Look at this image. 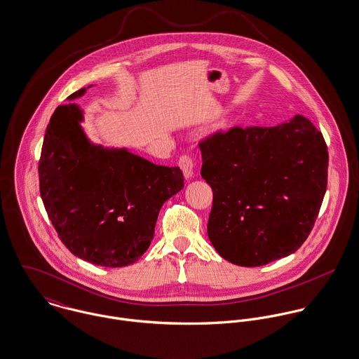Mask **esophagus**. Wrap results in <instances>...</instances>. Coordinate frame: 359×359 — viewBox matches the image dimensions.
Wrapping results in <instances>:
<instances>
[{"mask_svg":"<svg viewBox=\"0 0 359 359\" xmlns=\"http://www.w3.org/2000/svg\"><path fill=\"white\" fill-rule=\"evenodd\" d=\"M179 166L183 170V175L186 179H191L193 177V170H194V161L191 158V156L184 154L179 158Z\"/></svg>","mask_w":359,"mask_h":359,"instance_id":"obj_1","label":"esophagus"}]
</instances>
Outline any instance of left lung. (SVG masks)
<instances>
[{"mask_svg": "<svg viewBox=\"0 0 359 359\" xmlns=\"http://www.w3.org/2000/svg\"><path fill=\"white\" fill-rule=\"evenodd\" d=\"M212 187L208 237L217 253L257 267L296 252L311 233L327 186L329 154L303 116L278 126H233L199 140Z\"/></svg>", "mask_w": 359, "mask_h": 359, "instance_id": "left-lung-1", "label": "left lung"}]
</instances>
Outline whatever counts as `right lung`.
Wrapping results in <instances>:
<instances>
[{
    "label": "right lung",
    "instance_id": "1",
    "mask_svg": "<svg viewBox=\"0 0 359 359\" xmlns=\"http://www.w3.org/2000/svg\"><path fill=\"white\" fill-rule=\"evenodd\" d=\"M81 120L74 103L52 114L39 162L41 198L57 237L74 256L125 267L150 246L162 203L184 187L183 173L126 150L92 146Z\"/></svg>",
    "mask_w": 359,
    "mask_h": 359
}]
</instances>
